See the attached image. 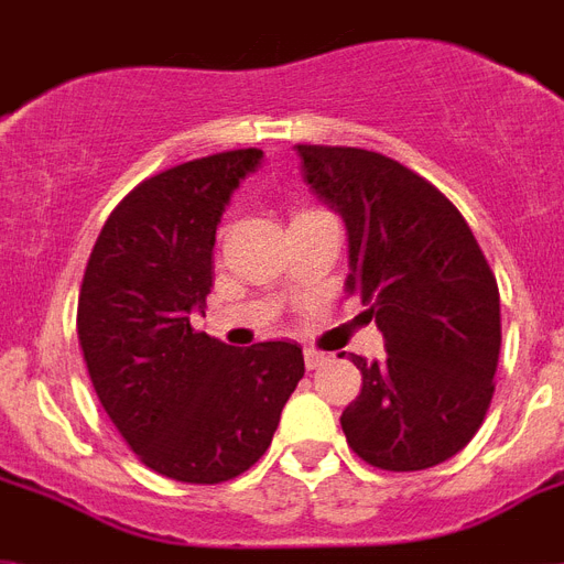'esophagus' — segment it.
Listing matches in <instances>:
<instances>
[{
    "instance_id": "1",
    "label": "esophagus",
    "mask_w": 564,
    "mask_h": 564,
    "mask_svg": "<svg viewBox=\"0 0 564 564\" xmlns=\"http://www.w3.org/2000/svg\"><path fill=\"white\" fill-rule=\"evenodd\" d=\"M304 361H306V368L315 370V368H322V365H327V356L318 354V350H313V347H306Z\"/></svg>"
}]
</instances>
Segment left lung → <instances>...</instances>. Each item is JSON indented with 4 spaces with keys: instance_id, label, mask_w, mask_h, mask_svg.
Returning <instances> with one entry per match:
<instances>
[{
    "instance_id": "1",
    "label": "left lung",
    "mask_w": 564,
    "mask_h": 564,
    "mask_svg": "<svg viewBox=\"0 0 564 564\" xmlns=\"http://www.w3.org/2000/svg\"><path fill=\"white\" fill-rule=\"evenodd\" d=\"M301 173L347 228V281L388 356L361 370L341 414L356 455L416 473L457 455L484 423L501 350L496 274L446 196L382 153L297 144Z\"/></svg>"
}]
</instances>
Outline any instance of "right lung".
<instances>
[{
    "label": "right lung",
    "instance_id": "add662e5",
    "mask_svg": "<svg viewBox=\"0 0 564 564\" xmlns=\"http://www.w3.org/2000/svg\"><path fill=\"white\" fill-rule=\"evenodd\" d=\"M263 150H231L144 178L100 228L77 301V338L100 405L141 464L223 484L263 457L304 377L295 341L246 350L196 333L214 286L223 210Z\"/></svg>",
    "mask_w": 564,
    "mask_h": 564
}]
</instances>
